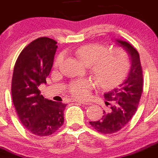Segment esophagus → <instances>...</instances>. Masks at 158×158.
I'll use <instances>...</instances> for the list:
<instances>
[{"label":"esophagus","instance_id":"esophagus-1","mask_svg":"<svg viewBox=\"0 0 158 158\" xmlns=\"http://www.w3.org/2000/svg\"><path fill=\"white\" fill-rule=\"evenodd\" d=\"M72 102H80V103L83 104V105H90L91 102H88V101H84V100H79V99H72Z\"/></svg>","mask_w":158,"mask_h":158}]
</instances>
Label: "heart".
<instances>
[{"instance_id": "obj_1", "label": "heart", "mask_w": 158, "mask_h": 158, "mask_svg": "<svg viewBox=\"0 0 158 158\" xmlns=\"http://www.w3.org/2000/svg\"><path fill=\"white\" fill-rule=\"evenodd\" d=\"M76 53L82 63L90 65L92 74L103 89H110L120 83L129 72V56L121 48L108 51V48L104 45L90 44L79 47ZM64 58V53L59 54L56 59L55 66H60ZM91 88L92 82L88 79H77L69 85L70 93L77 98L87 97Z\"/></svg>"}]
</instances>
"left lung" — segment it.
<instances>
[{"label":"left lung","mask_w":158,"mask_h":158,"mask_svg":"<svg viewBox=\"0 0 158 158\" xmlns=\"http://www.w3.org/2000/svg\"><path fill=\"white\" fill-rule=\"evenodd\" d=\"M115 42L127 52L131 67L122 83L104 93L105 104L110 105L108 111L103 110L101 120L89 122L98 132L105 134L117 132L129 123L137 111L143 91V73L138 52L126 41L115 39Z\"/></svg>","instance_id":"8db88e82"}]
</instances>
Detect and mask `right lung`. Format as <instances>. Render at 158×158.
<instances>
[{
    "mask_svg": "<svg viewBox=\"0 0 158 158\" xmlns=\"http://www.w3.org/2000/svg\"><path fill=\"white\" fill-rule=\"evenodd\" d=\"M52 38H37L18 56L12 76L14 106L23 126L33 134H52L64 123L66 104L49 100L40 94L39 85L46 83L58 46Z\"/></svg>",
    "mask_w": 158,
    "mask_h": 158,
    "instance_id": "obj_1",
    "label": "right lung"
}]
</instances>
